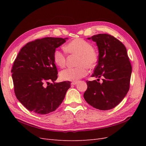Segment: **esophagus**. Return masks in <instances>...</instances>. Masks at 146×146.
I'll return each instance as SVG.
<instances>
[{"instance_id":"esophagus-1","label":"esophagus","mask_w":146,"mask_h":146,"mask_svg":"<svg viewBox=\"0 0 146 146\" xmlns=\"http://www.w3.org/2000/svg\"><path fill=\"white\" fill-rule=\"evenodd\" d=\"M77 83H78L77 82H73L71 83V84H72V85H77Z\"/></svg>"}]
</instances>
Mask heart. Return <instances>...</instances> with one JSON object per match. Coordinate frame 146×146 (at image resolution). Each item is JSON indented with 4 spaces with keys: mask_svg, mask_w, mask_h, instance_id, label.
Instances as JSON below:
<instances>
[{
    "mask_svg": "<svg viewBox=\"0 0 146 146\" xmlns=\"http://www.w3.org/2000/svg\"><path fill=\"white\" fill-rule=\"evenodd\" d=\"M64 50L69 54L78 55L76 68H69L60 73L62 80L77 82L86 76L88 68H93L98 61V54L93 48L90 42L81 38H76L70 41L64 46ZM55 64L63 68L66 64V54L59 49L55 50L53 54Z\"/></svg>",
    "mask_w": 146,
    "mask_h": 146,
    "instance_id": "b5f03b06",
    "label": "heart"
}]
</instances>
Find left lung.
<instances>
[{
	"label": "left lung",
	"instance_id": "left-lung-1",
	"mask_svg": "<svg viewBox=\"0 0 146 146\" xmlns=\"http://www.w3.org/2000/svg\"><path fill=\"white\" fill-rule=\"evenodd\" d=\"M88 39L96 42L98 64L92 77L102 78V83L86 81L83 94L88 104L100 110L114 108L123 100L130 88L131 66L125 46L111 35L98 34Z\"/></svg>",
	"mask_w": 146,
	"mask_h": 146
}]
</instances>
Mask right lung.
Segmentation results:
<instances>
[{
  "label": "right lung",
  "instance_id": "right-lung-1",
  "mask_svg": "<svg viewBox=\"0 0 146 146\" xmlns=\"http://www.w3.org/2000/svg\"><path fill=\"white\" fill-rule=\"evenodd\" d=\"M67 39L46 37L29 42L15 59L11 69L15 93L29 111L46 114L55 111L64 100L70 82H55L58 71L53 54Z\"/></svg>",
  "mask_w": 146,
  "mask_h": 146
}]
</instances>
